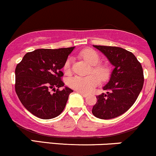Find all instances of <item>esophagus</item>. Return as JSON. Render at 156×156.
Here are the masks:
<instances>
[{"label": "esophagus", "mask_w": 156, "mask_h": 156, "mask_svg": "<svg viewBox=\"0 0 156 156\" xmlns=\"http://www.w3.org/2000/svg\"><path fill=\"white\" fill-rule=\"evenodd\" d=\"M80 94H81L82 96L84 97V98H86V97H87V94H86V93H83V92H79Z\"/></svg>", "instance_id": "1"}]
</instances>
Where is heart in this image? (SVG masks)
Returning a JSON list of instances; mask_svg holds the SVG:
<instances>
[{"label":"heart","instance_id":"b5f03b06","mask_svg":"<svg viewBox=\"0 0 156 156\" xmlns=\"http://www.w3.org/2000/svg\"><path fill=\"white\" fill-rule=\"evenodd\" d=\"M80 55L91 65L87 76H74L67 80V84L71 89L80 92H91L98 85V79L103 82L107 80L111 76V68L108 64L101 62V56L94 50L86 48L80 53ZM63 71L65 75L71 73V58H67L63 65Z\"/></svg>","mask_w":156,"mask_h":156}]
</instances>
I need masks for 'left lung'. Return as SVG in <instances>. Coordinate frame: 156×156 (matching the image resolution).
Wrapping results in <instances>:
<instances>
[{"instance_id":"left-lung-1","label":"left lung","mask_w":156,"mask_h":156,"mask_svg":"<svg viewBox=\"0 0 156 156\" xmlns=\"http://www.w3.org/2000/svg\"><path fill=\"white\" fill-rule=\"evenodd\" d=\"M115 67L110 80L103 87L106 93L96 97L92 108L96 117L109 119L122 115L134 104L144 84L141 64L131 52L114 46L94 45Z\"/></svg>"}]
</instances>
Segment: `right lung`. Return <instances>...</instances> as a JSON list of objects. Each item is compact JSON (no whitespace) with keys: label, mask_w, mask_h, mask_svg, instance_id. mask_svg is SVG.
<instances>
[{"label":"right lung","mask_w":156,"mask_h":156,"mask_svg":"<svg viewBox=\"0 0 156 156\" xmlns=\"http://www.w3.org/2000/svg\"><path fill=\"white\" fill-rule=\"evenodd\" d=\"M74 47L28 52L15 68V92L28 112L43 119L56 117L73 91L64 87L61 69ZM51 90H53L51 93Z\"/></svg>","instance_id":"1"}]
</instances>
